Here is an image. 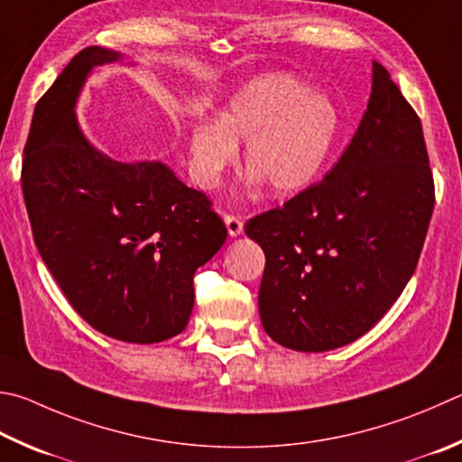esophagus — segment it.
Segmentation results:
<instances>
[{"label": "esophagus", "instance_id": "34e87169", "mask_svg": "<svg viewBox=\"0 0 462 462\" xmlns=\"http://www.w3.org/2000/svg\"><path fill=\"white\" fill-rule=\"evenodd\" d=\"M224 224L226 228H228V234L234 238V236H240L242 230H245V224H242V220L238 216H224Z\"/></svg>", "mask_w": 462, "mask_h": 462}]
</instances>
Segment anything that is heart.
Instances as JSON below:
<instances>
[{"instance_id": "obj_1", "label": "heart", "mask_w": 462, "mask_h": 462, "mask_svg": "<svg viewBox=\"0 0 462 462\" xmlns=\"http://www.w3.org/2000/svg\"><path fill=\"white\" fill-rule=\"evenodd\" d=\"M339 125L337 105L325 92L291 74H264L234 92L220 116L202 113L189 121V178L214 189L245 141L250 186L266 183L274 198L297 196L329 162Z\"/></svg>"}]
</instances>
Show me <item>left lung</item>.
<instances>
[{
  "label": "left lung",
  "instance_id": "left-lung-1",
  "mask_svg": "<svg viewBox=\"0 0 462 462\" xmlns=\"http://www.w3.org/2000/svg\"><path fill=\"white\" fill-rule=\"evenodd\" d=\"M432 208L422 123L374 62L370 103L333 170L245 226L266 258L264 331L311 354L362 337L412 279Z\"/></svg>",
  "mask_w": 462,
  "mask_h": 462
}]
</instances>
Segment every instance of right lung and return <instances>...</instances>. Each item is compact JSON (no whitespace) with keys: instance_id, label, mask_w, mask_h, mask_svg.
Returning <instances> with one entry per match:
<instances>
[{"instance_id":"obj_1","label":"right lung","mask_w":462,"mask_h":462,"mask_svg":"<svg viewBox=\"0 0 462 462\" xmlns=\"http://www.w3.org/2000/svg\"><path fill=\"white\" fill-rule=\"evenodd\" d=\"M88 46L33 108L22 189L33 242L85 321L108 337L159 343L186 329L194 274L226 242L202 191L162 162H116L77 119L88 74L121 62Z\"/></svg>"}]
</instances>
